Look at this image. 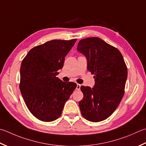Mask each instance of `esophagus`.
<instances>
[{
  "instance_id": "34e87169",
  "label": "esophagus",
  "mask_w": 146,
  "mask_h": 146,
  "mask_svg": "<svg viewBox=\"0 0 146 146\" xmlns=\"http://www.w3.org/2000/svg\"><path fill=\"white\" fill-rule=\"evenodd\" d=\"M80 87H81V85L77 84L76 85V89L77 90H80Z\"/></svg>"
}]
</instances>
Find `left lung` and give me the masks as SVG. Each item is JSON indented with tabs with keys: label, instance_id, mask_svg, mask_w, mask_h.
<instances>
[{
	"label": "left lung",
	"instance_id": "1",
	"mask_svg": "<svg viewBox=\"0 0 146 146\" xmlns=\"http://www.w3.org/2000/svg\"><path fill=\"white\" fill-rule=\"evenodd\" d=\"M77 50L86 57L87 70L94 75L93 88L81 86L84 98L79 102L82 116L99 122L112 115L125 93L127 68L119 50L98 37L81 40Z\"/></svg>",
	"mask_w": 146,
	"mask_h": 146
}]
</instances>
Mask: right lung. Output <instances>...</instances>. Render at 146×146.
<instances>
[{
  "instance_id": "obj_1",
  "label": "right lung",
  "mask_w": 146,
  "mask_h": 146,
  "mask_svg": "<svg viewBox=\"0 0 146 146\" xmlns=\"http://www.w3.org/2000/svg\"><path fill=\"white\" fill-rule=\"evenodd\" d=\"M76 41L47 42L31 48L22 61L19 89L28 109L40 120L58 119L76 87L75 83H65L56 76Z\"/></svg>"
}]
</instances>
